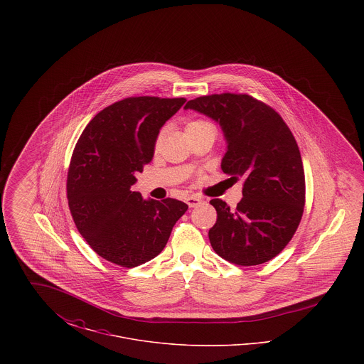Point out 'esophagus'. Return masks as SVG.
<instances>
[{"instance_id": "34e87169", "label": "esophagus", "mask_w": 364, "mask_h": 364, "mask_svg": "<svg viewBox=\"0 0 364 364\" xmlns=\"http://www.w3.org/2000/svg\"><path fill=\"white\" fill-rule=\"evenodd\" d=\"M186 202H187V205H188L190 208H196V206H199V205L203 202V199H202L200 196L192 195V196H188V198L186 199Z\"/></svg>"}]
</instances>
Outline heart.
Wrapping results in <instances>:
<instances>
[{
  "label": "heart",
  "instance_id": "b5f03b06",
  "mask_svg": "<svg viewBox=\"0 0 364 364\" xmlns=\"http://www.w3.org/2000/svg\"><path fill=\"white\" fill-rule=\"evenodd\" d=\"M186 131L188 135L193 134H199V132H205V131H213L214 132V125L208 120L203 119H195L187 122L186 125Z\"/></svg>",
  "mask_w": 364,
  "mask_h": 364
}]
</instances>
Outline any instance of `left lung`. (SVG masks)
<instances>
[{
    "mask_svg": "<svg viewBox=\"0 0 364 364\" xmlns=\"http://www.w3.org/2000/svg\"><path fill=\"white\" fill-rule=\"evenodd\" d=\"M184 109L220 124L226 140L221 169L244 178L235 210L210 200L217 210L208 230L213 250L240 266L273 259L294 237L304 210L303 162L291 129L274 109L245 94L199 97Z\"/></svg>",
    "mask_w": 364,
    "mask_h": 364,
    "instance_id": "1",
    "label": "left lung"
}]
</instances>
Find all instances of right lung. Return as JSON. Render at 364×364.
<instances>
[{
	"instance_id": "right-lung-1",
	"label": "right lung",
	"mask_w": 364,
	"mask_h": 364,
	"mask_svg": "<svg viewBox=\"0 0 364 364\" xmlns=\"http://www.w3.org/2000/svg\"><path fill=\"white\" fill-rule=\"evenodd\" d=\"M186 98L131 97L88 122L70 158L67 196L79 233L104 259L135 267L165 248L188 206L143 199L135 174L154 156L159 129Z\"/></svg>"
}]
</instances>
